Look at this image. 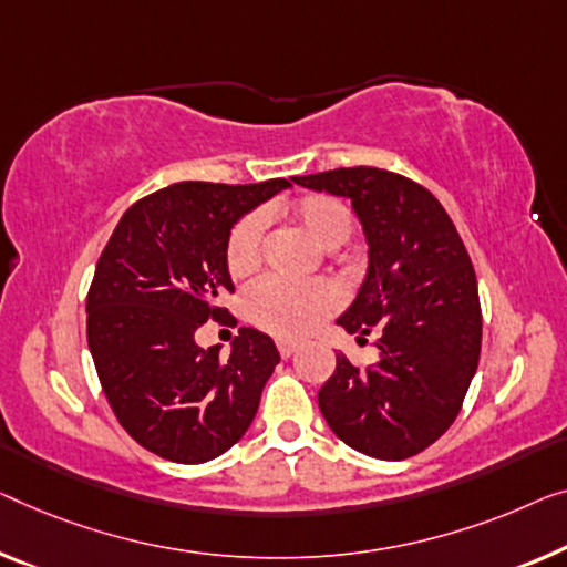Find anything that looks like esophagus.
<instances>
[{
    "mask_svg": "<svg viewBox=\"0 0 567 567\" xmlns=\"http://www.w3.org/2000/svg\"><path fill=\"white\" fill-rule=\"evenodd\" d=\"M277 351H280L282 359H290L292 353L298 351V343H295V341H285V338H280V341H277Z\"/></svg>",
    "mask_w": 567,
    "mask_h": 567,
    "instance_id": "obj_1",
    "label": "esophagus"
}]
</instances>
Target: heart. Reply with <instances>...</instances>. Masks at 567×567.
I'll list each match as a JSON object with an SVG mask.
<instances>
[{
	"mask_svg": "<svg viewBox=\"0 0 567 567\" xmlns=\"http://www.w3.org/2000/svg\"><path fill=\"white\" fill-rule=\"evenodd\" d=\"M277 210L290 218L302 234H308L320 249L341 247L353 231L349 206L333 196H323V193L282 203ZM261 255H265V226L257 214H249L234 224L229 239H226V269L231 277H247L261 265ZM336 308L338 292L331 282L290 285L267 277L247 292L251 323L282 338L310 333Z\"/></svg>",
	"mask_w": 567,
	"mask_h": 567,
	"instance_id": "obj_1",
	"label": "heart"
}]
</instances>
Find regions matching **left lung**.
<instances>
[{"mask_svg": "<svg viewBox=\"0 0 567 567\" xmlns=\"http://www.w3.org/2000/svg\"><path fill=\"white\" fill-rule=\"evenodd\" d=\"M351 198L369 241V275L338 318L359 341L377 333L379 361L336 371L320 412L353 451L402 461L433 445L466 400L481 353L476 272L461 234L433 193L382 167H336L292 177Z\"/></svg>", "mask_w": 567, "mask_h": 567, "instance_id": "obj_1", "label": "left lung"}]
</instances>
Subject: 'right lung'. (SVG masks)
Listing matches in <instances>:
<instances>
[{
    "label": "right lung",
    "instance_id": "1",
    "mask_svg": "<svg viewBox=\"0 0 567 567\" xmlns=\"http://www.w3.org/2000/svg\"><path fill=\"white\" fill-rule=\"evenodd\" d=\"M290 185L285 177L226 185L185 181L124 210L96 261L86 336L120 425L175 463H206L239 441L280 353L272 338L239 328L231 353L203 351L206 320L236 326L218 306L234 292L224 249L239 218Z\"/></svg>",
    "mask_w": 567,
    "mask_h": 567
}]
</instances>
